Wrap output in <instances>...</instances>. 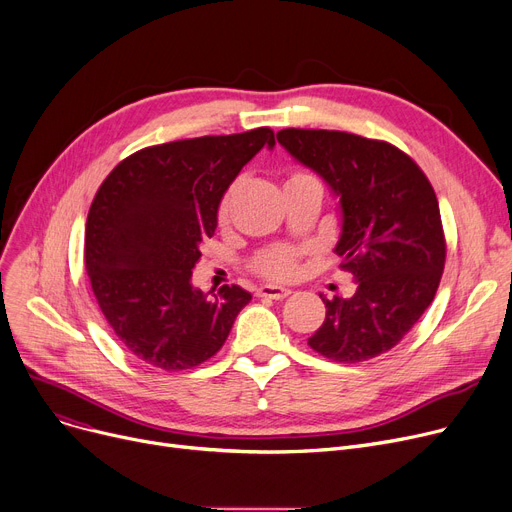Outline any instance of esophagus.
I'll use <instances>...</instances> for the list:
<instances>
[{
	"label": "esophagus",
	"mask_w": 512,
	"mask_h": 512,
	"mask_svg": "<svg viewBox=\"0 0 512 512\" xmlns=\"http://www.w3.org/2000/svg\"><path fill=\"white\" fill-rule=\"evenodd\" d=\"M290 294L288 288H282V286H261L257 290V297H265V299H274V301H282L286 299Z\"/></svg>",
	"instance_id": "34e87169"
}]
</instances>
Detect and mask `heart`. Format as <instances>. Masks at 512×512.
I'll list each match as a JSON object with an SVG mask.
<instances>
[{"label": "heart", "mask_w": 512, "mask_h": 512, "mask_svg": "<svg viewBox=\"0 0 512 512\" xmlns=\"http://www.w3.org/2000/svg\"><path fill=\"white\" fill-rule=\"evenodd\" d=\"M307 180H317V178L313 174H309L307 170H294V172H290L286 184L307 182ZM234 193H236V184H232L228 188L218 205V222L220 224H226L230 218ZM303 253H305V249L292 247V245H276L270 249H263L251 259V270L265 280H276V282L290 280L299 272V261H301Z\"/></svg>", "instance_id": "heart-1"}]
</instances>
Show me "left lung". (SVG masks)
<instances>
[{
	"mask_svg": "<svg viewBox=\"0 0 512 512\" xmlns=\"http://www.w3.org/2000/svg\"><path fill=\"white\" fill-rule=\"evenodd\" d=\"M278 143L340 197L336 255L357 280L351 299H321L326 319L309 346L336 363L394 348L432 305L446 238L432 182L392 143L342 130L284 128Z\"/></svg>",
	"mask_w": 512,
	"mask_h": 512,
	"instance_id": "left-lung-1",
	"label": "left lung"
}]
</instances>
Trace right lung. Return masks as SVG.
I'll return each mask as SVG.
<instances>
[{"label":"right lung","instance_id":"right-lung-1","mask_svg":"<svg viewBox=\"0 0 512 512\" xmlns=\"http://www.w3.org/2000/svg\"><path fill=\"white\" fill-rule=\"evenodd\" d=\"M263 145H276L267 126L153 145L101 182L87 215L85 267L107 324L139 361L164 371L205 363L251 301L236 284L209 299L191 276L226 188Z\"/></svg>","mask_w":512,"mask_h":512}]
</instances>
